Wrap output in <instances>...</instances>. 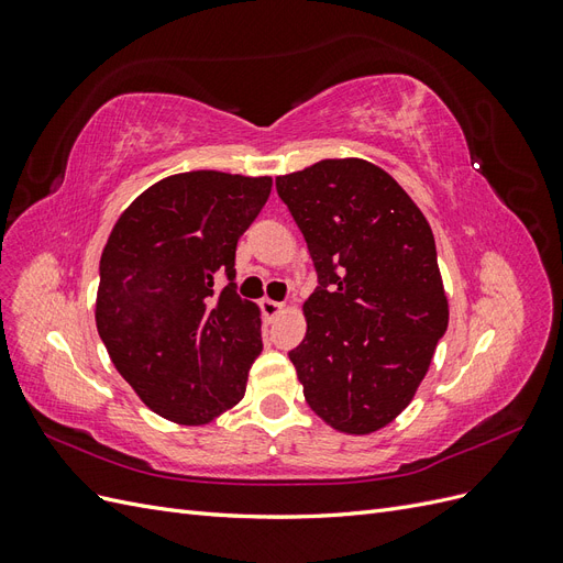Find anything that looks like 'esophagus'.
Here are the masks:
<instances>
[{
	"label": "esophagus",
	"instance_id": "obj_1",
	"mask_svg": "<svg viewBox=\"0 0 563 563\" xmlns=\"http://www.w3.org/2000/svg\"><path fill=\"white\" fill-rule=\"evenodd\" d=\"M261 310H263V317L267 319V321H272L275 319L282 310H284V302H277V300H269V298H263L261 300Z\"/></svg>",
	"mask_w": 563,
	"mask_h": 563
}]
</instances>
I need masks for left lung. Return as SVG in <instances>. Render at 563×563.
Listing matches in <instances>:
<instances>
[{
    "mask_svg": "<svg viewBox=\"0 0 563 563\" xmlns=\"http://www.w3.org/2000/svg\"><path fill=\"white\" fill-rule=\"evenodd\" d=\"M277 195L317 269L308 333L288 352L302 395L331 428L371 434L411 404L449 327L430 223L401 185L364 159L279 176Z\"/></svg>",
    "mask_w": 563,
    "mask_h": 563,
    "instance_id": "1",
    "label": "left lung"
}]
</instances>
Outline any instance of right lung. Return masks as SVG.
Segmentation results:
<instances>
[{"mask_svg": "<svg viewBox=\"0 0 563 563\" xmlns=\"http://www.w3.org/2000/svg\"><path fill=\"white\" fill-rule=\"evenodd\" d=\"M269 190L267 176H168L110 232L96 327L117 371L166 420L203 424L244 397L263 340L258 308L236 296L234 253Z\"/></svg>", "mask_w": 563, "mask_h": 563, "instance_id": "right-lung-1", "label": "right lung"}]
</instances>
